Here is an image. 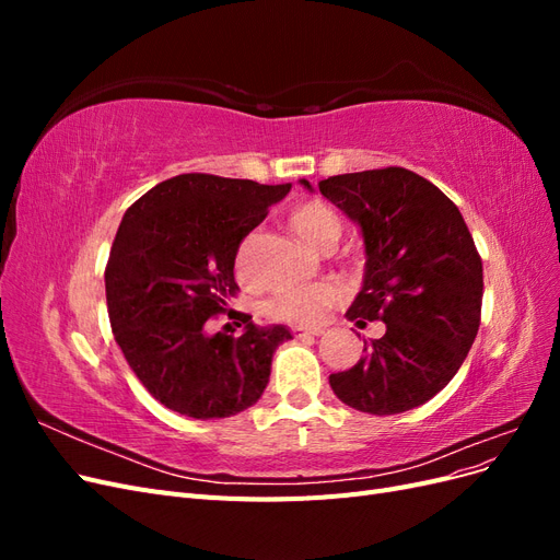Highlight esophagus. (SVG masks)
Wrapping results in <instances>:
<instances>
[{"label":"esophagus","instance_id":"1","mask_svg":"<svg viewBox=\"0 0 560 560\" xmlns=\"http://www.w3.org/2000/svg\"><path fill=\"white\" fill-rule=\"evenodd\" d=\"M292 334H294L296 338H311V336H319V334H322V329H306V327H294V329H292Z\"/></svg>","mask_w":560,"mask_h":560}]
</instances>
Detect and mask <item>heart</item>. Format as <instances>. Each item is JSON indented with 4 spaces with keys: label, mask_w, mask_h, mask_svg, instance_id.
Returning a JSON list of instances; mask_svg holds the SVG:
<instances>
[{
    "label": "heart",
    "mask_w": 560,
    "mask_h": 560,
    "mask_svg": "<svg viewBox=\"0 0 560 560\" xmlns=\"http://www.w3.org/2000/svg\"><path fill=\"white\" fill-rule=\"evenodd\" d=\"M290 224L296 235H301L313 247H331L338 241V235H341V219L319 200L303 202V206L294 208L290 214ZM346 296V287L336 280L296 284L270 296L264 303V313L270 319L284 322V325L315 327L327 317L331 308L341 306Z\"/></svg>",
    "instance_id": "b5f03b06"
}]
</instances>
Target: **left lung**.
Segmentation results:
<instances>
[{"label": "left lung", "instance_id": "1", "mask_svg": "<svg viewBox=\"0 0 560 560\" xmlns=\"http://www.w3.org/2000/svg\"><path fill=\"white\" fill-rule=\"evenodd\" d=\"M303 184H311L301 179ZM319 194L360 224L364 287L350 319H383L364 358L329 376L352 409L393 416L451 383L481 325L483 266L455 202L406 167L322 179Z\"/></svg>", "mask_w": 560, "mask_h": 560}]
</instances>
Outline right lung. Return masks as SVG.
I'll return each instance as SVG.
<instances>
[{"instance_id": "right-lung-1", "label": "right lung", "mask_w": 560, "mask_h": 560, "mask_svg": "<svg viewBox=\"0 0 560 560\" xmlns=\"http://www.w3.org/2000/svg\"><path fill=\"white\" fill-rule=\"evenodd\" d=\"M290 189L186 173L124 214L105 268L109 325L132 374L171 411L229 418L261 397L273 352L292 334L257 329L245 313L233 322L245 325L238 338L206 325L241 292L233 266L245 235Z\"/></svg>"}]
</instances>
